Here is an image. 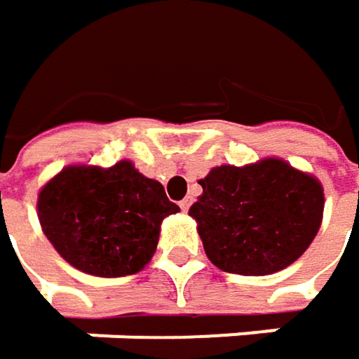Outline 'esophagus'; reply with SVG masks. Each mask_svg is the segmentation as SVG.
Returning <instances> with one entry per match:
<instances>
[{
  "label": "esophagus",
  "instance_id": "esophagus-1",
  "mask_svg": "<svg viewBox=\"0 0 359 359\" xmlns=\"http://www.w3.org/2000/svg\"><path fill=\"white\" fill-rule=\"evenodd\" d=\"M191 203H193V197H184V199L180 201V210H182V212H189Z\"/></svg>",
  "mask_w": 359,
  "mask_h": 359
}]
</instances>
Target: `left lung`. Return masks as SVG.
I'll return each mask as SVG.
<instances>
[{
    "label": "left lung",
    "mask_w": 359,
    "mask_h": 359,
    "mask_svg": "<svg viewBox=\"0 0 359 359\" xmlns=\"http://www.w3.org/2000/svg\"><path fill=\"white\" fill-rule=\"evenodd\" d=\"M191 205L203 248L215 267L238 276H267L292 265L314 241L325 195L316 179L283 160L217 166L199 180Z\"/></svg>",
    "instance_id": "1"
}]
</instances>
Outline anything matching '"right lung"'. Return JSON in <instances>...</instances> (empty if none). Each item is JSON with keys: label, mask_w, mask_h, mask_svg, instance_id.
I'll return each mask as SVG.
<instances>
[{"label": "right lung", "mask_w": 359, "mask_h": 359, "mask_svg": "<svg viewBox=\"0 0 359 359\" xmlns=\"http://www.w3.org/2000/svg\"><path fill=\"white\" fill-rule=\"evenodd\" d=\"M179 212L158 180L131 162L113 168L69 166L39 195L41 226L57 252L83 273L121 277L144 269L160 224Z\"/></svg>", "instance_id": "obj_1"}]
</instances>
